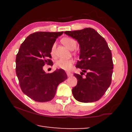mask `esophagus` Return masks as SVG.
I'll return each mask as SVG.
<instances>
[{
	"instance_id": "1",
	"label": "esophagus",
	"mask_w": 132,
	"mask_h": 132,
	"mask_svg": "<svg viewBox=\"0 0 132 132\" xmlns=\"http://www.w3.org/2000/svg\"><path fill=\"white\" fill-rule=\"evenodd\" d=\"M67 76H68V77H70V76H71L73 75V74H72L71 72L68 71V72H67Z\"/></svg>"
}]
</instances>
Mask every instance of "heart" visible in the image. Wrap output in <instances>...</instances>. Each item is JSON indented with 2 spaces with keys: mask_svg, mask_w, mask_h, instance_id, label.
Returning a JSON list of instances; mask_svg holds the SVG:
<instances>
[{
  "mask_svg": "<svg viewBox=\"0 0 132 132\" xmlns=\"http://www.w3.org/2000/svg\"><path fill=\"white\" fill-rule=\"evenodd\" d=\"M62 44L70 50H73L76 47V41L71 38L65 37L62 39ZM55 51V44H54L51 48V54L53 55ZM73 64V60L72 59H60L55 63V66L61 69L68 71L71 69Z\"/></svg>",
  "mask_w": 132,
  "mask_h": 132,
  "instance_id": "b5f03b06",
  "label": "heart"
}]
</instances>
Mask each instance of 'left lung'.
<instances>
[{
	"label": "left lung",
	"instance_id": "left-lung-1",
	"mask_svg": "<svg viewBox=\"0 0 132 132\" xmlns=\"http://www.w3.org/2000/svg\"><path fill=\"white\" fill-rule=\"evenodd\" d=\"M64 33L77 40L80 45V61L76 67L82 72L80 75L74 74L77 84L72 89L73 96L80 102L98 101L111 84L113 68L111 50L104 38L93 28Z\"/></svg>",
	"mask_w": 132,
	"mask_h": 132
}]
</instances>
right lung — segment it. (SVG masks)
I'll list each match as a JSON object with an SVG mask.
<instances>
[{"label": "right lung", "instance_id": "1", "mask_svg": "<svg viewBox=\"0 0 132 132\" xmlns=\"http://www.w3.org/2000/svg\"><path fill=\"white\" fill-rule=\"evenodd\" d=\"M63 32H37L21 44L16 56V75L23 93L38 102H46L55 97L57 86L67 79L64 70L52 73L43 70L45 64L53 65L51 48Z\"/></svg>", "mask_w": 132, "mask_h": 132}]
</instances>
